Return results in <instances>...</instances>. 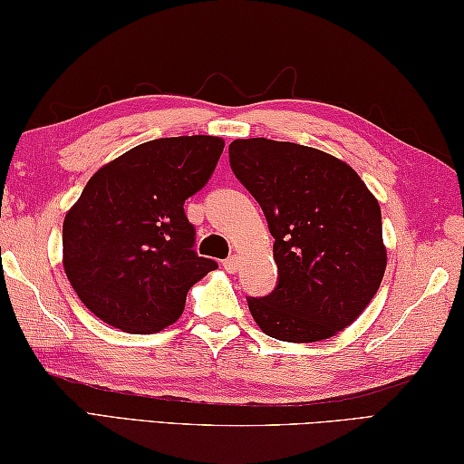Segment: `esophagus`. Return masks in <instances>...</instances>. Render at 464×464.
<instances>
[{"instance_id":"obj_1","label":"esophagus","mask_w":464,"mask_h":464,"mask_svg":"<svg viewBox=\"0 0 464 464\" xmlns=\"http://www.w3.org/2000/svg\"><path fill=\"white\" fill-rule=\"evenodd\" d=\"M238 265H240V260H238V256H236V255L228 256V258L222 262V266L228 270V273H236V270H238Z\"/></svg>"}]
</instances>
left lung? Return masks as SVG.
Segmentation results:
<instances>
[{
  "label": "left lung",
  "instance_id": "left-lung-1",
  "mask_svg": "<svg viewBox=\"0 0 464 464\" xmlns=\"http://www.w3.org/2000/svg\"><path fill=\"white\" fill-rule=\"evenodd\" d=\"M228 155L275 238L276 286L248 296L252 317L293 343L335 335L368 307L386 270L378 199L347 163L313 147L236 139Z\"/></svg>",
  "mask_w": 464,
  "mask_h": 464
}]
</instances>
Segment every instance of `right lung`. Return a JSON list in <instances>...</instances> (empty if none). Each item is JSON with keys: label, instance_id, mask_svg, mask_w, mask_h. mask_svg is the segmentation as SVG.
Wrapping results in <instances>:
<instances>
[{"label": "right lung", "instance_id": "right-lung-1", "mask_svg": "<svg viewBox=\"0 0 464 464\" xmlns=\"http://www.w3.org/2000/svg\"><path fill=\"white\" fill-rule=\"evenodd\" d=\"M224 141L153 139L104 165L63 226L64 270L96 317L127 334H157L179 319L212 258L198 256L183 204L212 178Z\"/></svg>", "mask_w": 464, "mask_h": 464}]
</instances>
